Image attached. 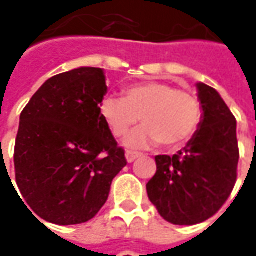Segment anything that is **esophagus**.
<instances>
[{
  "instance_id": "34e87169",
  "label": "esophagus",
  "mask_w": 256,
  "mask_h": 256,
  "mask_svg": "<svg viewBox=\"0 0 256 256\" xmlns=\"http://www.w3.org/2000/svg\"><path fill=\"white\" fill-rule=\"evenodd\" d=\"M142 154L141 152H136V151H126V154H125V156H126V161L128 162H134L138 156H141Z\"/></svg>"
}]
</instances>
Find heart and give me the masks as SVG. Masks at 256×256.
<instances>
[{"label": "heart", "instance_id": "obj_1", "mask_svg": "<svg viewBox=\"0 0 256 256\" xmlns=\"http://www.w3.org/2000/svg\"><path fill=\"white\" fill-rule=\"evenodd\" d=\"M100 115L115 138L126 135L138 120L145 124L125 140L130 146L156 142L180 146L196 132L202 110L194 94L160 81H146L126 86L124 98H102Z\"/></svg>", "mask_w": 256, "mask_h": 256}]
</instances>
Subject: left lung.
Wrapping results in <instances>:
<instances>
[{"mask_svg": "<svg viewBox=\"0 0 256 256\" xmlns=\"http://www.w3.org/2000/svg\"><path fill=\"white\" fill-rule=\"evenodd\" d=\"M202 121L174 156L156 155L148 198L165 221L195 225L222 208L236 182L240 160L236 120L212 86L196 84Z\"/></svg>", "mask_w": 256, "mask_h": 256, "instance_id": "obj_1", "label": "left lung"}]
</instances>
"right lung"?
<instances>
[{
  "mask_svg": "<svg viewBox=\"0 0 256 256\" xmlns=\"http://www.w3.org/2000/svg\"><path fill=\"white\" fill-rule=\"evenodd\" d=\"M105 94L102 70L81 66L45 81L21 112L15 180L30 208L46 222L92 220L126 165L125 151L100 115Z\"/></svg>",
  "mask_w": 256,
  "mask_h": 256,
  "instance_id": "obj_1",
  "label": "right lung"
}]
</instances>
